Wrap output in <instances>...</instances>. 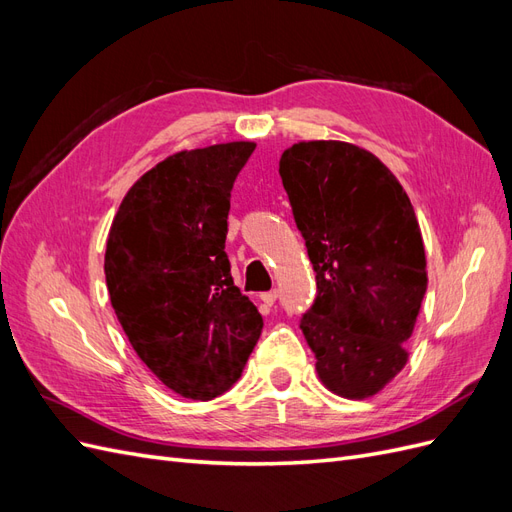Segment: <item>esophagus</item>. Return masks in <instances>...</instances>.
Instances as JSON below:
<instances>
[{
  "label": "esophagus",
  "mask_w": 512,
  "mask_h": 512,
  "mask_svg": "<svg viewBox=\"0 0 512 512\" xmlns=\"http://www.w3.org/2000/svg\"><path fill=\"white\" fill-rule=\"evenodd\" d=\"M275 299H277V290H269V292H262L260 294V301L265 303V305H273Z\"/></svg>",
  "instance_id": "34e87169"
}]
</instances>
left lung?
<instances>
[{"label":"left lung","instance_id":"obj_1","mask_svg":"<svg viewBox=\"0 0 512 512\" xmlns=\"http://www.w3.org/2000/svg\"><path fill=\"white\" fill-rule=\"evenodd\" d=\"M280 177L316 271L301 331L318 376L348 399L376 395L408 361L427 290L410 198L374 153L342 141L292 145Z\"/></svg>","mask_w":512,"mask_h":512}]
</instances>
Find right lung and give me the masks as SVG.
<instances>
[{"label": "right lung", "instance_id": "add662e5", "mask_svg": "<svg viewBox=\"0 0 512 512\" xmlns=\"http://www.w3.org/2000/svg\"><path fill=\"white\" fill-rule=\"evenodd\" d=\"M254 149L239 141L162 160L132 185L108 232L117 320L141 361L185 399L226 393L262 331L224 250L232 185Z\"/></svg>", "mask_w": 512, "mask_h": 512}]
</instances>
